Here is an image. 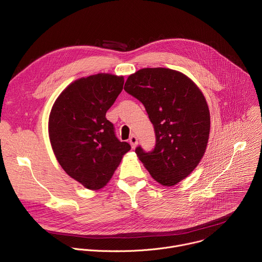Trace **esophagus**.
I'll use <instances>...</instances> for the list:
<instances>
[{"instance_id": "1", "label": "esophagus", "mask_w": 262, "mask_h": 262, "mask_svg": "<svg viewBox=\"0 0 262 262\" xmlns=\"http://www.w3.org/2000/svg\"><path fill=\"white\" fill-rule=\"evenodd\" d=\"M129 144H130V146H132V148H135L136 146H137V144H138V139H137V137L136 136H132L130 138H129Z\"/></svg>"}]
</instances>
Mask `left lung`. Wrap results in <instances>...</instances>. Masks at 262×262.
I'll list each match as a JSON object with an SVG mask.
<instances>
[{
  "mask_svg": "<svg viewBox=\"0 0 262 262\" xmlns=\"http://www.w3.org/2000/svg\"><path fill=\"white\" fill-rule=\"evenodd\" d=\"M124 90L144 104L156 133L151 152L136 148L159 184L171 187L203 159L210 134V111L196 83L179 71L144 68L130 74Z\"/></svg>",
  "mask_w": 262,
  "mask_h": 262,
  "instance_id": "8db88e82",
  "label": "left lung"
}]
</instances>
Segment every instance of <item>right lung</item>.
<instances>
[{
  "label": "right lung",
  "instance_id": "1",
  "mask_svg": "<svg viewBox=\"0 0 262 262\" xmlns=\"http://www.w3.org/2000/svg\"><path fill=\"white\" fill-rule=\"evenodd\" d=\"M124 77L99 73L71 82L49 115L50 143L66 173L90 190L103 188L130 149L105 118L123 89Z\"/></svg>",
  "mask_w": 262,
  "mask_h": 262
}]
</instances>
